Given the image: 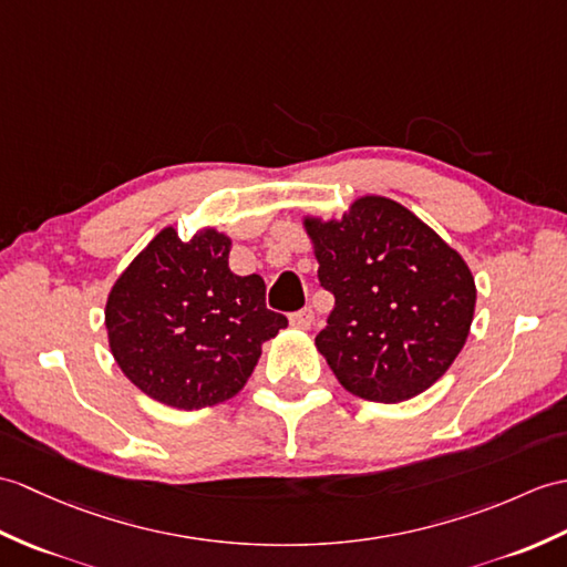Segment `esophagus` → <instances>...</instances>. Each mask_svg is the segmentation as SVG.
<instances>
[{"label": "esophagus", "instance_id": "34e87169", "mask_svg": "<svg viewBox=\"0 0 567 567\" xmlns=\"http://www.w3.org/2000/svg\"><path fill=\"white\" fill-rule=\"evenodd\" d=\"M289 323L297 326V328H311L313 311L307 307V309H299L295 313H289Z\"/></svg>", "mask_w": 567, "mask_h": 567}]
</instances>
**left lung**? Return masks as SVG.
I'll return each instance as SVG.
<instances>
[{
    "label": "left lung",
    "instance_id": "left-lung-1",
    "mask_svg": "<svg viewBox=\"0 0 567 567\" xmlns=\"http://www.w3.org/2000/svg\"><path fill=\"white\" fill-rule=\"evenodd\" d=\"M319 282L336 297L316 348L350 393L401 403L462 352L476 307L464 258L389 197H360L340 221L307 219Z\"/></svg>",
    "mask_w": 567,
    "mask_h": 567
}]
</instances>
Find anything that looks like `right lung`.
Instances as JSON below:
<instances>
[{"label": "right lung", "mask_w": 567, "mask_h": 567, "mask_svg": "<svg viewBox=\"0 0 567 567\" xmlns=\"http://www.w3.org/2000/svg\"><path fill=\"white\" fill-rule=\"evenodd\" d=\"M227 236L205 229L183 241L176 229L117 278L105 305L111 352L147 396L181 411L239 393L287 319L266 307L260 275L229 270Z\"/></svg>", "instance_id": "obj_1"}]
</instances>
